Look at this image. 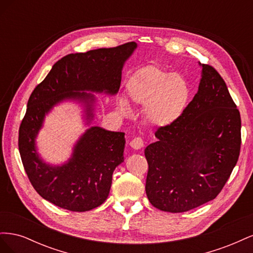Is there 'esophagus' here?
Masks as SVG:
<instances>
[{"mask_svg":"<svg viewBox=\"0 0 253 253\" xmlns=\"http://www.w3.org/2000/svg\"><path fill=\"white\" fill-rule=\"evenodd\" d=\"M129 145H131L134 150H140L141 148H143L144 142L140 137H135V138H133L131 142H129Z\"/></svg>","mask_w":253,"mask_h":253,"instance_id":"1","label":"esophagus"}]
</instances>
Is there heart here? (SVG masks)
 Returning <instances> with one entry per match:
<instances>
[{"instance_id": "heart-1", "label": "heart", "mask_w": 253, "mask_h": 253, "mask_svg": "<svg viewBox=\"0 0 253 253\" xmlns=\"http://www.w3.org/2000/svg\"><path fill=\"white\" fill-rule=\"evenodd\" d=\"M126 96L132 103L144 106V117L157 127L175 125L185 114L191 97L187 80L178 74L157 65L139 68L126 84ZM122 113L128 110L125 99L118 101Z\"/></svg>"}]
</instances>
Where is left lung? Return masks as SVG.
Masks as SVG:
<instances>
[{"instance_id":"obj_1","label":"left lung","mask_w":253,"mask_h":253,"mask_svg":"<svg viewBox=\"0 0 253 253\" xmlns=\"http://www.w3.org/2000/svg\"><path fill=\"white\" fill-rule=\"evenodd\" d=\"M198 90L175 125L159 127L144 150L145 192L155 208L186 212L215 198L239 159L241 116L226 83L201 64Z\"/></svg>"}]
</instances>
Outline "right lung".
Wrapping results in <instances>:
<instances>
[{
	"label": "right lung",
	"instance_id": "right-lung-1",
	"mask_svg": "<svg viewBox=\"0 0 253 253\" xmlns=\"http://www.w3.org/2000/svg\"><path fill=\"white\" fill-rule=\"evenodd\" d=\"M136 47L135 42H129L67 55L53 64L30 95L19 129V151L30 182L44 200L60 208L84 212L108 198L113 172L125 160V133L89 126L74 145L71 158L60 166L44 162L36 138L45 116L68 100L83 105L84 119L89 126L95 116L93 93H118L122 68Z\"/></svg>",
	"mask_w": 253,
	"mask_h": 253
}]
</instances>
